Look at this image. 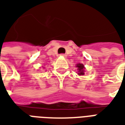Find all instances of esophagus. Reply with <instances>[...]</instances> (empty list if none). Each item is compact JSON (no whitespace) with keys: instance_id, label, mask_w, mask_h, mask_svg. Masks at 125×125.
Here are the masks:
<instances>
[{"instance_id":"1","label":"esophagus","mask_w":125,"mask_h":125,"mask_svg":"<svg viewBox=\"0 0 125 125\" xmlns=\"http://www.w3.org/2000/svg\"><path fill=\"white\" fill-rule=\"evenodd\" d=\"M60 56H62V57H66V55L65 54H61Z\"/></svg>"}]
</instances>
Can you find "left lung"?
<instances>
[{
	"instance_id": "1",
	"label": "left lung",
	"mask_w": 125,
	"mask_h": 125,
	"mask_svg": "<svg viewBox=\"0 0 125 125\" xmlns=\"http://www.w3.org/2000/svg\"><path fill=\"white\" fill-rule=\"evenodd\" d=\"M76 68H78V74L80 75V76H82V75H84V65L82 64V63H78L76 65Z\"/></svg>"
}]
</instances>
